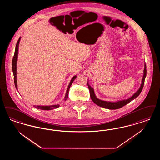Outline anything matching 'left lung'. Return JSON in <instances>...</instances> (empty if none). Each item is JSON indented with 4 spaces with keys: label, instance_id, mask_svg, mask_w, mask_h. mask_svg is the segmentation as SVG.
<instances>
[{
    "label": "left lung",
    "instance_id": "8db88e82",
    "mask_svg": "<svg viewBox=\"0 0 160 160\" xmlns=\"http://www.w3.org/2000/svg\"><path fill=\"white\" fill-rule=\"evenodd\" d=\"M146 76H147V67H146V64H145L144 70H143V78H142V80L141 86H140L139 90L134 94H133V96H131L130 98H129L128 99H127L118 101L117 102H108V101L101 100V99L97 98V97L95 94L94 90L90 86L88 82V88L89 89L90 96L92 100L93 101V102L95 103H96L97 105H98L99 107H101L109 109H116L120 108L122 107L123 106L127 105L130 102H131L132 101H133V99L136 98L138 96L140 95L142 90L143 89V85H144V82H145Z\"/></svg>",
    "mask_w": 160,
    "mask_h": 160
}]
</instances>
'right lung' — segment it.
<instances>
[{
  "instance_id": "1",
  "label": "right lung",
  "mask_w": 160,
  "mask_h": 160,
  "mask_svg": "<svg viewBox=\"0 0 160 160\" xmlns=\"http://www.w3.org/2000/svg\"><path fill=\"white\" fill-rule=\"evenodd\" d=\"M21 39V37L19 38L17 45L15 47V53H14V55L12 59V69L13 74V78H14V83H15V86L17 89H18L17 88V59H18V46H19V41ZM77 76H75L72 78V79L71 80L70 83L69 84L68 88L67 89V92L65 93V96L64 98V100L66 101L67 99L68 98V92L69 89L70 88L71 85L72 84V83L73 82V81L76 78ZM59 107V105H50V106H34L35 108H36L40 109H42V110H51L52 109L57 108Z\"/></svg>"
}]
</instances>
